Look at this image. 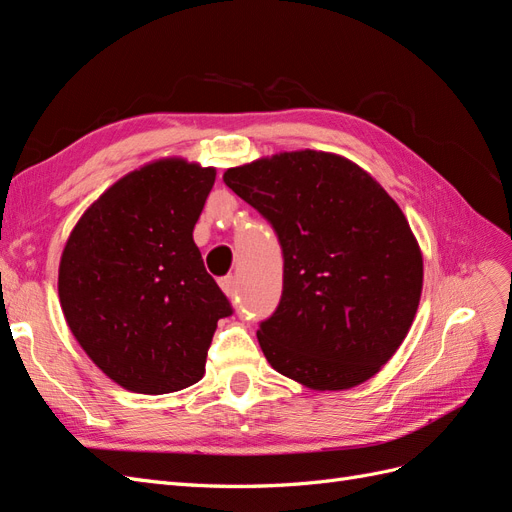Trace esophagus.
<instances>
[{
  "label": "esophagus",
  "mask_w": 512,
  "mask_h": 512,
  "mask_svg": "<svg viewBox=\"0 0 512 512\" xmlns=\"http://www.w3.org/2000/svg\"><path fill=\"white\" fill-rule=\"evenodd\" d=\"M220 288L228 294V297H235V294H237V288H235V277H232V275L222 277V280H220Z\"/></svg>",
  "instance_id": "34e87169"
}]
</instances>
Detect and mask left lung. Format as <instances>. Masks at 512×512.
<instances>
[{
  "label": "left lung",
  "mask_w": 512,
  "mask_h": 512,
  "mask_svg": "<svg viewBox=\"0 0 512 512\" xmlns=\"http://www.w3.org/2000/svg\"><path fill=\"white\" fill-rule=\"evenodd\" d=\"M224 183L282 245V299L256 333L271 367L314 391L376 376L423 290L421 247L395 200L361 166L312 149L228 168Z\"/></svg>",
  "instance_id": "1"
}]
</instances>
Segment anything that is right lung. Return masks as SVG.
<instances>
[{
	"label": "right lung",
	"mask_w": 512,
	"mask_h": 512,
	"mask_svg": "<svg viewBox=\"0 0 512 512\" xmlns=\"http://www.w3.org/2000/svg\"><path fill=\"white\" fill-rule=\"evenodd\" d=\"M215 168L166 158L113 183L70 232L59 303L76 342L134 393L196 384L230 301L207 273L194 226Z\"/></svg>",
	"instance_id": "obj_1"
}]
</instances>
